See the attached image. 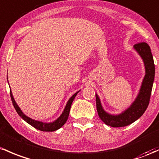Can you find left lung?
Instances as JSON below:
<instances>
[{"label": "left lung", "mask_w": 159, "mask_h": 159, "mask_svg": "<svg viewBox=\"0 0 159 159\" xmlns=\"http://www.w3.org/2000/svg\"><path fill=\"white\" fill-rule=\"evenodd\" d=\"M134 49L143 61L146 74L138 95L127 110L119 115H111L103 110L101 101L96 94V107L100 119L107 125L113 128L125 127L138 119L147 110L150 99L152 89L155 78V65L151 49L147 43L135 44Z\"/></svg>", "instance_id": "8db88e82"}]
</instances>
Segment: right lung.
<instances>
[{"mask_svg":"<svg viewBox=\"0 0 159 159\" xmlns=\"http://www.w3.org/2000/svg\"><path fill=\"white\" fill-rule=\"evenodd\" d=\"M7 81H8V79H7ZM79 92H76V93H75L74 95H73L72 97L68 100V101H67V104H66L65 106V110H64L63 113H61V115L56 121H54V122H49V123H46V122H40V121L34 120V119H32L31 118H29L28 116H27L26 115H25V114L22 113V110H21V109L19 108V107L17 105V103H16L15 100L13 98V96H12L11 89H10V97H11L12 104H13L14 106V108H15V110H16L17 113L19 114V116H20L21 118L24 119L26 122H28V124L31 125L33 126L34 128H37V130H40V131H56V130L59 129L60 128H61L62 126L65 124V122H67V119H68L69 113H70L71 104H72L73 101H74L75 97H76V95L77 94V93Z\"/></svg>","mask_w":159,"mask_h":159,"instance_id":"1","label":"right lung"}]
</instances>
